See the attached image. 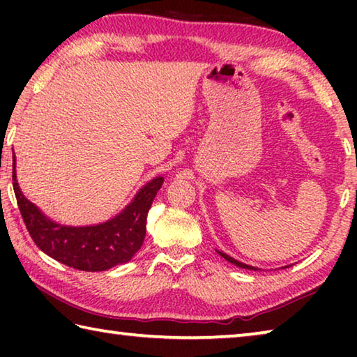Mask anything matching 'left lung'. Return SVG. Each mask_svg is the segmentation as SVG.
I'll return each mask as SVG.
<instances>
[{
	"label": "left lung",
	"mask_w": 357,
	"mask_h": 357,
	"mask_svg": "<svg viewBox=\"0 0 357 357\" xmlns=\"http://www.w3.org/2000/svg\"><path fill=\"white\" fill-rule=\"evenodd\" d=\"M217 253H219L220 257L225 258L227 261H229V263L234 264V266H238V268H243V269H252V271H258V268H253V266H249V264H245V263H241V261H238V259H234V258H231V257H229V255H227V253L219 252V250H217ZM285 268H289V266H285Z\"/></svg>",
	"instance_id": "8db88e82"
}]
</instances>
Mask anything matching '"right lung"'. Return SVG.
Returning <instances> with one entry per match:
<instances>
[{"mask_svg":"<svg viewBox=\"0 0 357 357\" xmlns=\"http://www.w3.org/2000/svg\"><path fill=\"white\" fill-rule=\"evenodd\" d=\"M12 167V184L23 222L36 245L48 257L69 268L98 273L128 263L140 250L148 211L164 184L162 176L144 184L132 203L113 219L91 227H68L48 219L23 195L15 176V155Z\"/></svg>","mask_w":357,"mask_h":357,"instance_id":"1","label":"right lung"}]
</instances>
